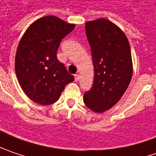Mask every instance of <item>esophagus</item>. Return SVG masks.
<instances>
[{"label": "esophagus", "instance_id": "obj_1", "mask_svg": "<svg viewBox=\"0 0 156 156\" xmlns=\"http://www.w3.org/2000/svg\"><path fill=\"white\" fill-rule=\"evenodd\" d=\"M74 77H75V81H76V82L79 80V75H78V74H75Z\"/></svg>", "mask_w": 156, "mask_h": 156}]
</instances>
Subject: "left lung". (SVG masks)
Returning a JSON list of instances; mask_svg holds the SVG:
<instances>
[{
    "mask_svg": "<svg viewBox=\"0 0 156 156\" xmlns=\"http://www.w3.org/2000/svg\"><path fill=\"white\" fill-rule=\"evenodd\" d=\"M94 67L93 85L84 94L85 105L103 112L115 105L131 81L132 57L128 40L121 30L106 19L85 23Z\"/></svg>",
    "mask_w": 156,
    "mask_h": 156,
    "instance_id": "1",
    "label": "left lung"
}]
</instances>
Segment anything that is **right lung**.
I'll return each mask as SVG.
<instances>
[{
    "instance_id": "add662e5",
    "label": "right lung",
    "mask_w": 156,
    "mask_h": 156,
    "mask_svg": "<svg viewBox=\"0 0 156 156\" xmlns=\"http://www.w3.org/2000/svg\"><path fill=\"white\" fill-rule=\"evenodd\" d=\"M74 28V24L48 16L31 24L21 39L16 55V73L25 94L36 103H55L65 85L74 80L57 58L62 39Z\"/></svg>"
}]
</instances>
